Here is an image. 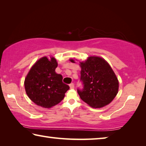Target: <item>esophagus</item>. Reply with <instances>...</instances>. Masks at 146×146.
<instances>
[{
    "label": "esophagus",
    "instance_id": "34e87169",
    "mask_svg": "<svg viewBox=\"0 0 146 146\" xmlns=\"http://www.w3.org/2000/svg\"><path fill=\"white\" fill-rule=\"evenodd\" d=\"M70 87L71 89H74L75 88V86H74V84L73 83H71L70 84Z\"/></svg>",
    "mask_w": 146,
    "mask_h": 146
}]
</instances>
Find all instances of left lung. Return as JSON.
<instances>
[{
	"label": "left lung",
	"instance_id": "1",
	"mask_svg": "<svg viewBox=\"0 0 146 146\" xmlns=\"http://www.w3.org/2000/svg\"><path fill=\"white\" fill-rule=\"evenodd\" d=\"M70 61L75 62L73 59ZM80 66L84 87L77 92L81 99L93 108L109 104L117 95L119 84L110 64L99 56H90L80 62Z\"/></svg>",
	"mask_w": 146,
	"mask_h": 146
}]
</instances>
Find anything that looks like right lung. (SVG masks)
<instances>
[{"mask_svg": "<svg viewBox=\"0 0 146 146\" xmlns=\"http://www.w3.org/2000/svg\"><path fill=\"white\" fill-rule=\"evenodd\" d=\"M58 63L54 57L44 56L35 63L24 80L28 97L37 106L51 108L63 100L70 87L62 76L55 72Z\"/></svg>", "mask_w": 146, "mask_h": 146, "instance_id": "obj_1", "label": "right lung"}]
</instances>
